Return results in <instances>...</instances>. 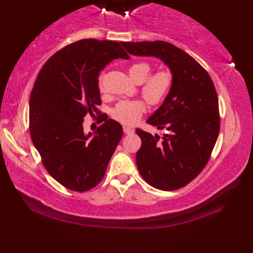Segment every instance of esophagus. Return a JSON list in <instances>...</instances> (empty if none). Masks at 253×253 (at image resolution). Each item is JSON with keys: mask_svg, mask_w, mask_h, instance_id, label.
I'll return each instance as SVG.
<instances>
[{"mask_svg": "<svg viewBox=\"0 0 253 253\" xmlns=\"http://www.w3.org/2000/svg\"><path fill=\"white\" fill-rule=\"evenodd\" d=\"M123 130H124V132L126 133V135H132V133H133V129H132V128L127 127V126H124V127H123Z\"/></svg>", "mask_w": 253, "mask_h": 253, "instance_id": "1", "label": "esophagus"}]
</instances>
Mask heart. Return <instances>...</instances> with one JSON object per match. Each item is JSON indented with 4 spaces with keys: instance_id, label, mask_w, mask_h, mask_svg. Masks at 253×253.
<instances>
[{
    "instance_id": "heart-1",
    "label": "heart",
    "mask_w": 253,
    "mask_h": 253,
    "mask_svg": "<svg viewBox=\"0 0 253 253\" xmlns=\"http://www.w3.org/2000/svg\"><path fill=\"white\" fill-rule=\"evenodd\" d=\"M151 67L146 62H138L128 68L132 82L141 84V92L150 104L157 105L164 100L171 85V74L168 71H159L152 75ZM146 112V103L142 100L122 101L113 110V117L124 125H133Z\"/></svg>"
}]
</instances>
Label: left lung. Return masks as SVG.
Segmentation results:
<instances>
[{"label":"left lung","instance_id":"1","mask_svg":"<svg viewBox=\"0 0 253 253\" xmlns=\"http://www.w3.org/2000/svg\"><path fill=\"white\" fill-rule=\"evenodd\" d=\"M121 44L131 55L160 58L171 73L169 92L147 121L169 133L160 138L136 129L141 138L136 162L149 185L164 191L179 189L201 173L217 140L219 114L215 87L195 58L169 42Z\"/></svg>","mask_w":253,"mask_h":253}]
</instances>
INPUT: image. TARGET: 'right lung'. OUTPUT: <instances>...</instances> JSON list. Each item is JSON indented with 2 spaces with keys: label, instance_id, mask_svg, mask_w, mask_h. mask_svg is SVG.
Here are the masks:
<instances>
[{
  "label": "right lung",
  "instance_id": "obj_1",
  "mask_svg": "<svg viewBox=\"0 0 253 253\" xmlns=\"http://www.w3.org/2000/svg\"><path fill=\"white\" fill-rule=\"evenodd\" d=\"M129 55L116 41L84 39L51 56L38 75L29 101L31 140L45 169L69 190L84 192L103 178L123 137V127L106 114L94 133L83 132V117L99 114V74Z\"/></svg>",
  "mask_w": 253,
  "mask_h": 253
}]
</instances>
